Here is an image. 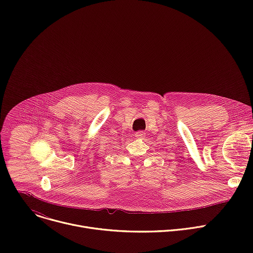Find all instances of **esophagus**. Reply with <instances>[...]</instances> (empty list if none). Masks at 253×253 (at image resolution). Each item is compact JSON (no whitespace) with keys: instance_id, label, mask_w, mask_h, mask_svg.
I'll use <instances>...</instances> for the list:
<instances>
[{"instance_id":"esophagus-1","label":"esophagus","mask_w":253,"mask_h":253,"mask_svg":"<svg viewBox=\"0 0 253 253\" xmlns=\"http://www.w3.org/2000/svg\"><path fill=\"white\" fill-rule=\"evenodd\" d=\"M145 131H138V132H136L134 135H135V137L136 138H143L144 136H145Z\"/></svg>"}]
</instances>
